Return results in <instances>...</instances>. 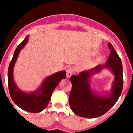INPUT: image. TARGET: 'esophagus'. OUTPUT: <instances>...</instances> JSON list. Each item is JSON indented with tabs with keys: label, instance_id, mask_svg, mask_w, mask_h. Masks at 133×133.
I'll list each match as a JSON object with an SVG mask.
<instances>
[{
	"label": "esophagus",
	"instance_id": "34e87169",
	"mask_svg": "<svg viewBox=\"0 0 133 133\" xmlns=\"http://www.w3.org/2000/svg\"><path fill=\"white\" fill-rule=\"evenodd\" d=\"M74 69L72 67H69L68 68L67 70H66V77L67 78H70L71 76L72 75V74L74 73Z\"/></svg>",
	"mask_w": 133,
	"mask_h": 133
}]
</instances>
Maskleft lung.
I'll use <instances>...</instances> for the list:
<instances>
[{"instance_id": "obj_1", "label": "left lung", "mask_w": 133, "mask_h": 133, "mask_svg": "<svg viewBox=\"0 0 133 133\" xmlns=\"http://www.w3.org/2000/svg\"><path fill=\"white\" fill-rule=\"evenodd\" d=\"M110 54L105 64H100L92 69L81 72L70 77L72 88L69 96V104L75 114L84 118H94L106 113L117 103L123 87V65L119 56L110 43ZM110 70L115 79L109 93L100 95L91 88L90 78L103 69Z\"/></svg>"}]
</instances>
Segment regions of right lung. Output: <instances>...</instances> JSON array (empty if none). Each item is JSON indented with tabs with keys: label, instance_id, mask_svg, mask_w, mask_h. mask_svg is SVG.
I'll list each match as a JSON object with an SVG mask.
<instances>
[{
	"label": "right lung",
	"instance_id": "obj_1",
	"mask_svg": "<svg viewBox=\"0 0 133 133\" xmlns=\"http://www.w3.org/2000/svg\"><path fill=\"white\" fill-rule=\"evenodd\" d=\"M29 36L17 46L8 69V85L9 93L14 103L23 110L37 113L44 110L49 104L54 89L62 79L66 78L64 70L50 75L44 79L39 88L34 92H26L17 87L13 79V69L21 49L26 44Z\"/></svg>",
	"mask_w": 133,
	"mask_h": 133
}]
</instances>
